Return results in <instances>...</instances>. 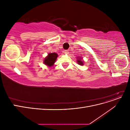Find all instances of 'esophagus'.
Here are the masks:
<instances>
[{"mask_svg":"<svg viewBox=\"0 0 130 130\" xmlns=\"http://www.w3.org/2000/svg\"><path fill=\"white\" fill-rule=\"evenodd\" d=\"M64 53L66 54H69V50H65L64 51Z\"/></svg>","mask_w":130,"mask_h":130,"instance_id":"34e87169","label":"esophagus"}]
</instances>
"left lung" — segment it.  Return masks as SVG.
Listing matches in <instances>:
<instances>
[{
	"label": "left lung",
	"mask_w": 130,
	"mask_h": 130,
	"mask_svg": "<svg viewBox=\"0 0 130 130\" xmlns=\"http://www.w3.org/2000/svg\"><path fill=\"white\" fill-rule=\"evenodd\" d=\"M77 62V63H78V64H80V65H83L84 64H83V61L81 60V58H79V60H78Z\"/></svg>",
	"instance_id": "left-lung-1"
}]
</instances>
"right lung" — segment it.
<instances>
[{"mask_svg":"<svg viewBox=\"0 0 130 130\" xmlns=\"http://www.w3.org/2000/svg\"><path fill=\"white\" fill-rule=\"evenodd\" d=\"M57 56L58 55L56 53H53L49 54L48 56H46L44 60V64L47 66H49V67L52 66L56 60Z\"/></svg>","mask_w":130,"mask_h":130,"instance_id":"right-lung-1","label":"right lung"}]
</instances>
